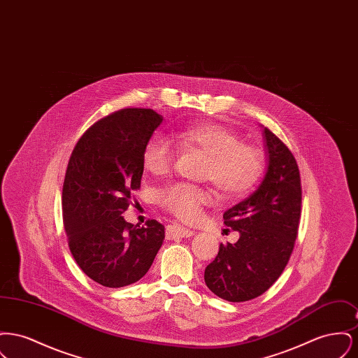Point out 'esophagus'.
<instances>
[{
    "mask_svg": "<svg viewBox=\"0 0 358 358\" xmlns=\"http://www.w3.org/2000/svg\"><path fill=\"white\" fill-rule=\"evenodd\" d=\"M194 235L193 229L185 228L180 224H169L166 227V238H190Z\"/></svg>",
    "mask_w": 358,
    "mask_h": 358,
    "instance_id": "obj_1",
    "label": "esophagus"
}]
</instances>
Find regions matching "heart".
Masks as SVG:
<instances>
[{
    "label": "heart",
    "mask_w": 358,
    "mask_h": 358,
    "mask_svg": "<svg viewBox=\"0 0 358 358\" xmlns=\"http://www.w3.org/2000/svg\"><path fill=\"white\" fill-rule=\"evenodd\" d=\"M180 148L206 157L203 178L212 181L224 200H238L260 181L266 169V155L254 145L241 143L236 133L220 123L203 122L174 131ZM176 149L166 136L155 134L145 145L142 165L155 177L171 171ZM213 189L174 182L157 192V204L176 217L194 222L203 208L215 203Z\"/></svg>",
    "instance_id": "1"
}]
</instances>
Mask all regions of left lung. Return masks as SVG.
Wrapping results in <instances>:
<instances>
[{
	"label": "left lung",
	"mask_w": 358,
	"mask_h": 358,
	"mask_svg": "<svg viewBox=\"0 0 358 358\" xmlns=\"http://www.w3.org/2000/svg\"><path fill=\"white\" fill-rule=\"evenodd\" d=\"M263 138L268 159L264 180L222 215L240 238L235 244L222 243L205 268L208 289L229 302H245L270 289L287 266L298 236L302 185L296 159L267 127Z\"/></svg>",
	"instance_id": "8db88e82"
}]
</instances>
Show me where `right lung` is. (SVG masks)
Listing matches in <instances>:
<instances>
[{"label": "right lung", "mask_w": 358, "mask_h": 358, "mask_svg": "<svg viewBox=\"0 0 358 358\" xmlns=\"http://www.w3.org/2000/svg\"><path fill=\"white\" fill-rule=\"evenodd\" d=\"M161 122L152 108H122L87 129L69 157L62 196L69 251L104 287L139 280L165 238L161 222L136 228L122 216L141 187L142 153Z\"/></svg>", "instance_id": "add662e5"}]
</instances>
